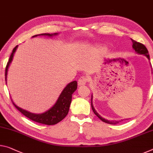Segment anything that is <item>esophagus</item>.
Instances as JSON below:
<instances>
[{"instance_id":"34e87169","label":"esophagus","mask_w":153,"mask_h":153,"mask_svg":"<svg viewBox=\"0 0 153 153\" xmlns=\"http://www.w3.org/2000/svg\"><path fill=\"white\" fill-rule=\"evenodd\" d=\"M87 80H88V79H87V77L86 76L80 77H79V79H78V82H77V83H78V86H83L84 84H86Z\"/></svg>"}]
</instances>
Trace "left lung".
<instances>
[{
    "instance_id": "obj_1",
    "label": "left lung",
    "mask_w": 153,
    "mask_h": 153,
    "mask_svg": "<svg viewBox=\"0 0 153 153\" xmlns=\"http://www.w3.org/2000/svg\"><path fill=\"white\" fill-rule=\"evenodd\" d=\"M131 41L133 42V49L135 50V52L138 53V54H143V55L146 56L148 59L150 60L149 51H148L147 48H146V46H145L144 44H142V43H141L135 42V41L133 40V39H131ZM91 107H92V109H93V112L94 113V114L97 116V117L101 120H102L103 122L105 123H108V124H111V125H116V124H117V123H118V121H113V120L110 121V120H105V118H103L102 117H101V116L99 115L97 112L96 110H94L93 103H92V99H91Z\"/></svg>"
}]
</instances>
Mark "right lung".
<instances>
[{
  "label": "right lung",
  "mask_w": 153,
  "mask_h": 153,
  "mask_svg": "<svg viewBox=\"0 0 153 153\" xmlns=\"http://www.w3.org/2000/svg\"><path fill=\"white\" fill-rule=\"evenodd\" d=\"M53 35H56L57 33L54 34H49V33H43L39 35H47V36H52ZM37 35H34L33 37H37ZM18 48V45H16L15 48L13 49L12 53L11 54L10 58L9 59L8 62H7L6 69H5V80L7 81V70L9 66V64L11 63L12 59H13V54L16 52V48ZM77 89V82L74 81L69 83L68 85L65 87V89L60 94L59 98L58 99L55 105L53 106L52 108H50L49 110L45 111L42 114H33L29 111L24 110L23 109L19 108L17 106L15 103L13 102L14 106L20 111V112L24 114L26 117L28 118L29 119L32 120L35 122L39 123H42V124H45L48 125H56L60 121H61L62 119H64L65 116L67 115L69 112L70 104L71 102L72 99V94L76 91Z\"/></svg>",
  "instance_id": "add662e5"
}]
</instances>
